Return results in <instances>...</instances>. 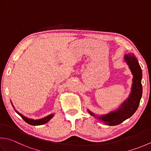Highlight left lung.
I'll return each instance as SVG.
<instances>
[{
  "label": "left lung",
  "mask_w": 151,
  "mask_h": 151,
  "mask_svg": "<svg viewBox=\"0 0 151 151\" xmlns=\"http://www.w3.org/2000/svg\"><path fill=\"white\" fill-rule=\"evenodd\" d=\"M124 60L129 66L133 75V83L131 93L128 98L124 101L116 111L110 112L109 114L97 116L92 112L88 110L91 116L96 117L101 120L105 124L109 126H116L120 124L126 119L130 118L139 105L140 100L142 96L143 88L141 84L142 70L139 64L137 58L134 54H126Z\"/></svg>",
  "instance_id": "obj_1"
}]
</instances>
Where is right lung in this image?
<instances>
[{
	"mask_svg": "<svg viewBox=\"0 0 151 151\" xmlns=\"http://www.w3.org/2000/svg\"><path fill=\"white\" fill-rule=\"evenodd\" d=\"M13 106V105H12ZM14 107V106H13ZM15 111H16V113L18 114L19 116L22 118V119L24 120L27 123H28L29 124H31L32 126H39V125H42L44 124H46L48 122V121L52 119V118L54 116V114H51L48 115V116H46L43 118V119H41L39 120H33V119H29V118H27L25 116H23V114H22L21 113H19V112H17L16 109H15Z\"/></svg>",
	"mask_w": 151,
	"mask_h": 151,
	"instance_id": "obj_1",
	"label": "right lung"
}]
</instances>
